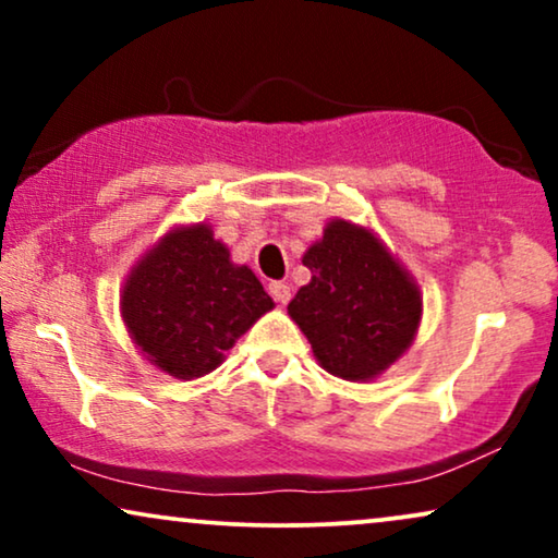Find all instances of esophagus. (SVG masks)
Returning a JSON list of instances; mask_svg holds the SVG:
<instances>
[{
    "label": "esophagus",
    "mask_w": 558,
    "mask_h": 558,
    "mask_svg": "<svg viewBox=\"0 0 558 558\" xmlns=\"http://www.w3.org/2000/svg\"><path fill=\"white\" fill-rule=\"evenodd\" d=\"M269 292H271V296H274V300H277L279 304H287L289 300H292V287L284 284V281H271Z\"/></svg>",
    "instance_id": "1"
}]
</instances>
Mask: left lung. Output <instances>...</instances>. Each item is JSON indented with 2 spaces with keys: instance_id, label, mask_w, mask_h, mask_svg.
<instances>
[{
  "instance_id": "8db88e82",
  "label": "left lung",
  "mask_w": 558,
  "mask_h": 558,
  "mask_svg": "<svg viewBox=\"0 0 558 558\" xmlns=\"http://www.w3.org/2000/svg\"><path fill=\"white\" fill-rule=\"evenodd\" d=\"M310 284L289 302V317L327 373L342 380L378 378L414 342L424 315L422 289L368 226L327 220L304 251Z\"/></svg>"
}]
</instances>
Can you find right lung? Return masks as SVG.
Returning a JSON list of instances; mask_svg holds the SVG:
<instances>
[{"instance_id":"obj_1","label":"right lung","mask_w":558,"mask_h":558,"mask_svg":"<svg viewBox=\"0 0 558 558\" xmlns=\"http://www.w3.org/2000/svg\"><path fill=\"white\" fill-rule=\"evenodd\" d=\"M119 310L129 338L157 371L201 378L226 361L274 300L213 226H172L126 274Z\"/></svg>"}]
</instances>
